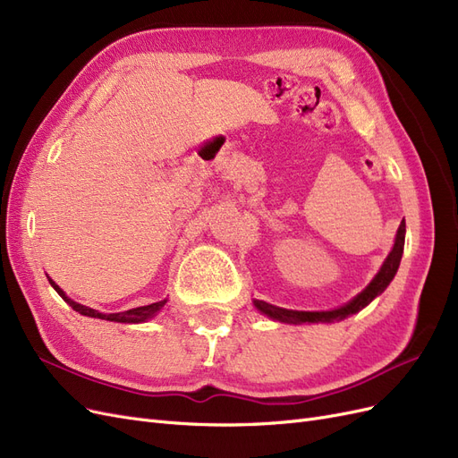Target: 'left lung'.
I'll return each mask as SVG.
<instances>
[{
    "label": "left lung",
    "mask_w": 458,
    "mask_h": 458,
    "mask_svg": "<svg viewBox=\"0 0 458 458\" xmlns=\"http://www.w3.org/2000/svg\"><path fill=\"white\" fill-rule=\"evenodd\" d=\"M403 245H405V223L402 220L400 228H397L395 233V243L390 250V255L386 257L382 268L378 270V274L375 276V279L369 284L356 299L350 301L348 304L331 310V312H297V310H285V308H277L272 306L264 301H255V306L260 310L262 314H267L272 319H277L282 323H293V326H301V323H331V321H341L352 314L360 312L361 308H365L369 302H371L375 297L385 291L390 282L394 279L397 268H400V260L403 255Z\"/></svg>",
    "instance_id": "8db88e82"
}]
</instances>
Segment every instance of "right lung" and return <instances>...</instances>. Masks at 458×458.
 Listing matches in <instances>:
<instances>
[{
	"label": "right lung",
	"mask_w": 458,
	"mask_h": 458,
	"mask_svg": "<svg viewBox=\"0 0 458 458\" xmlns=\"http://www.w3.org/2000/svg\"><path fill=\"white\" fill-rule=\"evenodd\" d=\"M51 282V285L55 287V291L61 294V297L73 308L76 310V312H80L81 316H89V318H98V319H108V321H117V323H140V321H144V319H148V318H152V316H156L161 308H164V304L167 302V301H159V302H154V304H148V306H139V308H132V310H125V312H120V314H102V312H98V310H93V308H89V306H83V304H78V302H73L72 299H68L66 294H64V291L58 287L53 279H49Z\"/></svg>",
	"instance_id": "obj_1"
}]
</instances>
